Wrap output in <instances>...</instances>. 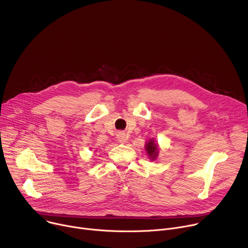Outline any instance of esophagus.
<instances>
[{"mask_svg":"<svg viewBox=\"0 0 248 248\" xmlns=\"http://www.w3.org/2000/svg\"><path fill=\"white\" fill-rule=\"evenodd\" d=\"M117 138H118V141H119V142L124 143V142H125V141H126L127 136L125 135V133H124V132H122V131H121V132H119V133H118Z\"/></svg>","mask_w":248,"mask_h":248,"instance_id":"obj_1","label":"esophagus"}]
</instances>
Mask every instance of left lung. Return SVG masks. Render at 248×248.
Wrapping results in <instances>:
<instances>
[{
    "label": "left lung",
    "mask_w": 248,
    "mask_h": 248,
    "mask_svg": "<svg viewBox=\"0 0 248 248\" xmlns=\"http://www.w3.org/2000/svg\"><path fill=\"white\" fill-rule=\"evenodd\" d=\"M146 151L148 153V156L152 160H155V158L158 155V147L157 144L154 143V140H150L149 142L146 143Z\"/></svg>",
    "instance_id": "left-lung-1"
}]
</instances>
